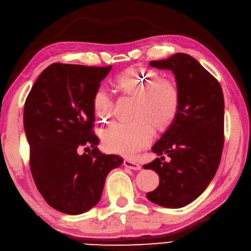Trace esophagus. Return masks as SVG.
<instances>
[{"label":"esophagus","instance_id":"1","mask_svg":"<svg viewBox=\"0 0 251 251\" xmlns=\"http://www.w3.org/2000/svg\"><path fill=\"white\" fill-rule=\"evenodd\" d=\"M124 166L126 168L131 169V170H140V169H141V166L139 165V163H136V162L129 160V159H126L124 161Z\"/></svg>","mask_w":251,"mask_h":251}]
</instances>
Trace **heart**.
I'll use <instances>...</instances> for the list:
<instances>
[{
  "mask_svg": "<svg viewBox=\"0 0 251 251\" xmlns=\"http://www.w3.org/2000/svg\"><path fill=\"white\" fill-rule=\"evenodd\" d=\"M125 93L137 96L131 120L112 122L103 134L109 151L132 157L150 144L155 134L154 124L162 126L175 118L180 106V90L175 80L161 78L152 69L130 68L118 80ZM93 109L100 120L109 119L114 112V97L106 85H100L92 99Z\"/></svg>",
  "mask_w": 251,
  "mask_h": 251,
  "instance_id": "heart-1",
  "label": "heart"
}]
</instances>
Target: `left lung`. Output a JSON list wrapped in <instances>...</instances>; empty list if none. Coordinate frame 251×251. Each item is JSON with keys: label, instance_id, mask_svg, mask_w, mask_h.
<instances>
[{"label": "left lung", "instance_id": "obj_1", "mask_svg": "<svg viewBox=\"0 0 251 251\" xmlns=\"http://www.w3.org/2000/svg\"><path fill=\"white\" fill-rule=\"evenodd\" d=\"M151 67L171 70L180 90V106L171 126L151 151L158 156L145 169L159 176V185L146 194L166 208L191 203L216 175L224 144V97L220 83L192 56L176 53L152 60Z\"/></svg>", "mask_w": 251, "mask_h": 251}]
</instances>
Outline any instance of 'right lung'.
Returning <instances> with one entry per match:
<instances>
[{"mask_svg":"<svg viewBox=\"0 0 251 251\" xmlns=\"http://www.w3.org/2000/svg\"><path fill=\"white\" fill-rule=\"evenodd\" d=\"M111 69L55 63L42 71L25 100L24 127L35 185L50 207L81 214L100 201L106 176L124 159L97 145L92 99ZM92 147L80 155L82 147Z\"/></svg>","mask_w":251,"mask_h":251,"instance_id":"right-lung-1","label":"right lung"}]
</instances>
